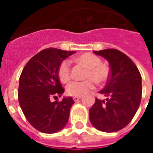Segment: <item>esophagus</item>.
Listing matches in <instances>:
<instances>
[{"mask_svg": "<svg viewBox=\"0 0 153 153\" xmlns=\"http://www.w3.org/2000/svg\"><path fill=\"white\" fill-rule=\"evenodd\" d=\"M81 99V97H73V100L76 102H78L79 100Z\"/></svg>", "mask_w": 153, "mask_h": 153, "instance_id": "esophagus-1", "label": "esophagus"}]
</instances>
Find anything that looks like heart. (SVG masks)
<instances>
[{"instance_id": "heart-1", "label": "heart", "mask_w": 153, "mask_h": 153, "mask_svg": "<svg viewBox=\"0 0 153 153\" xmlns=\"http://www.w3.org/2000/svg\"><path fill=\"white\" fill-rule=\"evenodd\" d=\"M75 61L88 68L83 81H73L67 86L66 93L70 96L81 97L89 90L95 88L96 81L98 83L106 82L109 76V70L102 65L99 57L91 53H84L75 58ZM58 77L62 83H67L70 79V65L68 60H64L58 68ZM93 77V79H91Z\"/></svg>"}]
</instances>
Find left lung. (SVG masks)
Here are the masks:
<instances>
[{
  "instance_id": "8db88e82",
  "label": "left lung",
  "mask_w": 153,
  "mask_h": 153,
  "mask_svg": "<svg viewBox=\"0 0 153 153\" xmlns=\"http://www.w3.org/2000/svg\"><path fill=\"white\" fill-rule=\"evenodd\" d=\"M93 53L106 59L111 70L106 86L99 92L107 98H96L89 110L90 122L100 131H119L128 125L140 105L141 74L131 59L116 49Z\"/></svg>"
}]
</instances>
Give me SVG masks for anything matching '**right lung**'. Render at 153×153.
I'll use <instances>...</instances> for the list:
<instances>
[{
    "label": "right lung",
    "instance_id": "obj_1",
    "mask_svg": "<svg viewBox=\"0 0 153 153\" xmlns=\"http://www.w3.org/2000/svg\"><path fill=\"white\" fill-rule=\"evenodd\" d=\"M75 51L47 48L32 57L22 71L19 83V103L30 125L38 131L54 134L66 125L72 97L51 102L65 92L58 77L60 63Z\"/></svg>",
    "mask_w": 153,
    "mask_h": 153
}]
</instances>
